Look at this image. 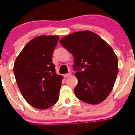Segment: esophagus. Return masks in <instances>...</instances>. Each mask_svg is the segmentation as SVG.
I'll return each mask as SVG.
<instances>
[{"label": "esophagus", "mask_w": 135, "mask_h": 135, "mask_svg": "<svg viewBox=\"0 0 135 135\" xmlns=\"http://www.w3.org/2000/svg\"><path fill=\"white\" fill-rule=\"evenodd\" d=\"M71 76V73H67V74H65L64 76H65V78H67V77H69V76Z\"/></svg>", "instance_id": "obj_1"}]
</instances>
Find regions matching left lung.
I'll use <instances>...</instances> for the list:
<instances>
[{
    "label": "left lung",
    "mask_w": 135,
    "mask_h": 135,
    "mask_svg": "<svg viewBox=\"0 0 135 135\" xmlns=\"http://www.w3.org/2000/svg\"><path fill=\"white\" fill-rule=\"evenodd\" d=\"M61 44L74 55L77 85L74 93L85 103L97 104L107 99L118 73V57L99 35L89 31L64 36Z\"/></svg>",
    "instance_id": "left-lung-1"
}]
</instances>
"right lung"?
<instances>
[{"mask_svg":"<svg viewBox=\"0 0 135 135\" xmlns=\"http://www.w3.org/2000/svg\"><path fill=\"white\" fill-rule=\"evenodd\" d=\"M59 36H37L26 44L17 56L13 73L26 101L37 109L52 107L59 99L62 76L52 62Z\"/></svg>","mask_w":135,"mask_h":135,"instance_id":"right-lung-1","label":"right lung"}]
</instances>
